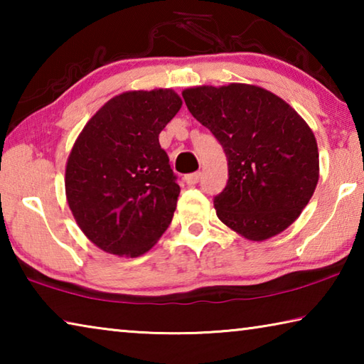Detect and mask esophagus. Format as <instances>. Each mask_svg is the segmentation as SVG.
I'll list each match as a JSON object with an SVG mask.
<instances>
[{
    "label": "esophagus",
    "mask_w": 364,
    "mask_h": 364,
    "mask_svg": "<svg viewBox=\"0 0 364 364\" xmlns=\"http://www.w3.org/2000/svg\"><path fill=\"white\" fill-rule=\"evenodd\" d=\"M200 173L199 171H197V173H191V175H186L184 176V181H186V184L188 186H194V184H197L200 181Z\"/></svg>",
    "instance_id": "1"
}]
</instances>
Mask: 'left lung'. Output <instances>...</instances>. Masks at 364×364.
<instances>
[{"label": "left lung", "instance_id": "1", "mask_svg": "<svg viewBox=\"0 0 364 364\" xmlns=\"http://www.w3.org/2000/svg\"><path fill=\"white\" fill-rule=\"evenodd\" d=\"M183 97L228 157L230 178L213 200L221 223L254 242L287 230L319 178L318 144L308 123L257 85L193 86Z\"/></svg>", "mask_w": 364, "mask_h": 364}]
</instances>
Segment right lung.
Listing matches in <instances>:
<instances>
[{
	"label": "right lung",
	"instance_id": "add662e5",
	"mask_svg": "<svg viewBox=\"0 0 364 364\" xmlns=\"http://www.w3.org/2000/svg\"><path fill=\"white\" fill-rule=\"evenodd\" d=\"M181 106L171 88L125 91L104 104L73 143L67 204L85 236L107 254H146L173 218L181 189L159 134Z\"/></svg>",
	"mask_w": 364,
	"mask_h": 364
}]
</instances>
